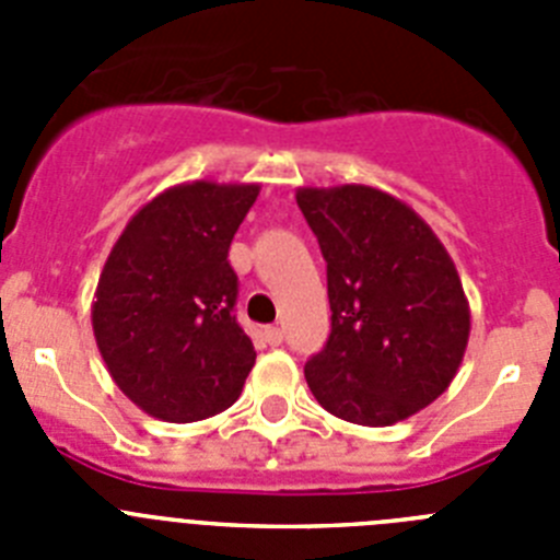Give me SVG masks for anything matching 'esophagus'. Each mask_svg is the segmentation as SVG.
Here are the masks:
<instances>
[{"mask_svg":"<svg viewBox=\"0 0 560 560\" xmlns=\"http://www.w3.org/2000/svg\"><path fill=\"white\" fill-rule=\"evenodd\" d=\"M266 341H269L271 348H277V345H283V330L275 328V325H271V328H266Z\"/></svg>","mask_w":560,"mask_h":560,"instance_id":"1","label":"esophagus"}]
</instances>
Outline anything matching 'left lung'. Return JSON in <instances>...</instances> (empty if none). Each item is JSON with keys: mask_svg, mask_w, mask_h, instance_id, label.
Wrapping results in <instances>:
<instances>
[{"mask_svg": "<svg viewBox=\"0 0 560 560\" xmlns=\"http://www.w3.org/2000/svg\"><path fill=\"white\" fill-rule=\"evenodd\" d=\"M296 205L328 264L330 336L305 364L319 407L359 427H393L446 393L463 364L471 308L432 226L370 185L300 187Z\"/></svg>", "mask_w": 560, "mask_h": 560, "instance_id": "1", "label": "left lung"}]
</instances>
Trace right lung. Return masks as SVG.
I'll return each instance as SVG.
<instances>
[{
    "label": "right lung",
    "mask_w": 560,
    "mask_h": 560,
    "mask_svg": "<svg viewBox=\"0 0 560 560\" xmlns=\"http://www.w3.org/2000/svg\"><path fill=\"white\" fill-rule=\"evenodd\" d=\"M260 185H173L133 212L106 257L92 328L108 375L142 412L192 423L224 412L255 368L235 319L230 244Z\"/></svg>",
    "instance_id": "obj_1"
}]
</instances>
